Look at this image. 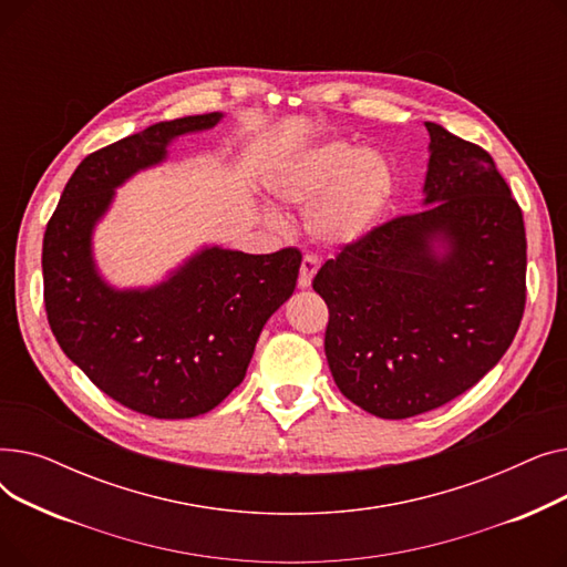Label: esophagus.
<instances>
[{
    "label": "esophagus",
    "instance_id": "esophagus-1",
    "mask_svg": "<svg viewBox=\"0 0 567 567\" xmlns=\"http://www.w3.org/2000/svg\"><path fill=\"white\" fill-rule=\"evenodd\" d=\"M317 268H319V264H317V257H312V255H306L303 257V261H301V274H299V287H310V282H312V278H315V274H317Z\"/></svg>",
    "mask_w": 567,
    "mask_h": 567
}]
</instances>
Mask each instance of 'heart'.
Wrapping results in <instances>:
<instances>
[{
	"label": "heart",
	"mask_w": 567,
	"mask_h": 567,
	"mask_svg": "<svg viewBox=\"0 0 567 567\" xmlns=\"http://www.w3.org/2000/svg\"><path fill=\"white\" fill-rule=\"evenodd\" d=\"M264 186L276 199L308 208V231L319 244H359L391 204V163L372 148L326 140L274 156L264 167Z\"/></svg>",
	"instance_id": "1"
}]
</instances>
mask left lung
<instances>
[{
    "instance_id": "left-lung-1",
    "label": "left lung",
    "mask_w": 567,
    "mask_h": 567,
    "mask_svg": "<svg viewBox=\"0 0 567 567\" xmlns=\"http://www.w3.org/2000/svg\"><path fill=\"white\" fill-rule=\"evenodd\" d=\"M423 208L368 231L312 280L347 400L411 419L455 400L508 351L526 303L522 208L492 156L425 122Z\"/></svg>"
}]
</instances>
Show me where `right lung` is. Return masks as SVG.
<instances>
[{
    "mask_svg": "<svg viewBox=\"0 0 567 567\" xmlns=\"http://www.w3.org/2000/svg\"><path fill=\"white\" fill-rule=\"evenodd\" d=\"M220 112L161 122L89 154L43 236L50 329L99 389L152 419H193L244 381L257 338L293 293L301 252L204 248L148 289H114L96 268L92 234L135 172L167 158L172 140L214 128Z\"/></svg>",
    "mask_w": 567,
    "mask_h": 567,
    "instance_id": "obj_1",
    "label": "right lung"
}]
</instances>
